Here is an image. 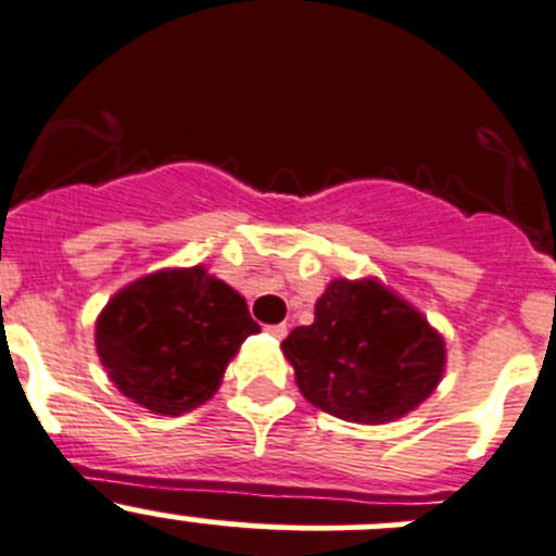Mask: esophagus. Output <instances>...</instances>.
<instances>
[{
    "instance_id": "obj_1",
    "label": "esophagus",
    "mask_w": 556,
    "mask_h": 556,
    "mask_svg": "<svg viewBox=\"0 0 556 556\" xmlns=\"http://www.w3.org/2000/svg\"><path fill=\"white\" fill-rule=\"evenodd\" d=\"M266 330L274 336V339H285V336H288V325H285V323H279V325H266Z\"/></svg>"
}]
</instances>
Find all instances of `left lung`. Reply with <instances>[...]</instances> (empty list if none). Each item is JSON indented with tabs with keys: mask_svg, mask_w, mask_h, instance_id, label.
I'll list each match as a JSON object with an SVG mask.
<instances>
[{
	"mask_svg": "<svg viewBox=\"0 0 556 556\" xmlns=\"http://www.w3.org/2000/svg\"><path fill=\"white\" fill-rule=\"evenodd\" d=\"M309 403L339 419L390 422L425 401L444 374V341L377 282L336 279L314 323L282 341Z\"/></svg>",
	"mask_w": 556,
	"mask_h": 556,
	"instance_id": "8db88e82",
	"label": "left lung"
}]
</instances>
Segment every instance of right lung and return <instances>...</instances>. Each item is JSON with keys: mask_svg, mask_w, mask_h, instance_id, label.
I'll return each instance as SVG.
<instances>
[{"mask_svg": "<svg viewBox=\"0 0 556 556\" xmlns=\"http://www.w3.org/2000/svg\"><path fill=\"white\" fill-rule=\"evenodd\" d=\"M244 299L201 266L128 285L97 323V350L117 390L155 414L210 401L228 361L257 333Z\"/></svg>", "mask_w": 556, "mask_h": 556, "instance_id": "obj_1", "label": "right lung"}]
</instances>
